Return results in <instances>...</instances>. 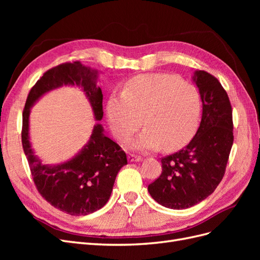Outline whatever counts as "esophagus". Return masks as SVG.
I'll return each instance as SVG.
<instances>
[{
    "label": "esophagus",
    "instance_id": "esophagus-1",
    "mask_svg": "<svg viewBox=\"0 0 260 260\" xmlns=\"http://www.w3.org/2000/svg\"><path fill=\"white\" fill-rule=\"evenodd\" d=\"M128 160L130 161V162H133V161H141L142 160V157L141 156H137V155H133V154H129L128 155Z\"/></svg>",
    "mask_w": 260,
    "mask_h": 260
}]
</instances>
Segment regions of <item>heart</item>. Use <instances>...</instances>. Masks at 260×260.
Returning <instances> with one entry per match:
<instances>
[{
	"instance_id": "b5f03b06",
	"label": "heart",
	"mask_w": 260,
	"mask_h": 260,
	"mask_svg": "<svg viewBox=\"0 0 260 260\" xmlns=\"http://www.w3.org/2000/svg\"><path fill=\"white\" fill-rule=\"evenodd\" d=\"M202 102L198 89L179 78L147 74L132 78L122 93H113L106 102L107 122L114 135L128 139L142 124L146 127L128 147L151 152L185 143L198 127Z\"/></svg>"
}]
</instances>
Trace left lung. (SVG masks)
<instances>
[{"mask_svg":"<svg viewBox=\"0 0 260 260\" xmlns=\"http://www.w3.org/2000/svg\"><path fill=\"white\" fill-rule=\"evenodd\" d=\"M192 80L203 104L199 130L181 151L164 157L161 175L147 187L157 203L171 209L190 208L216 190L233 144L232 108L221 83L204 70H195Z\"/></svg>","mask_w":260,"mask_h":260,"instance_id":"1","label":"left lung"}]
</instances>
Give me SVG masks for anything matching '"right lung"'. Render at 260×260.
<instances>
[{"instance_id":"add662e5","label":"right lung","mask_w":260,"mask_h":260,"mask_svg":"<svg viewBox=\"0 0 260 260\" xmlns=\"http://www.w3.org/2000/svg\"><path fill=\"white\" fill-rule=\"evenodd\" d=\"M99 72L80 61L66 62L48 70L30 90L22 113V148L39 193L52 206L72 216H85L108 202L117 174L127 165L120 146L94 124L91 137L73 158L60 164H44L35 154L29 135L30 111L44 94L62 85L80 88L90 102L94 119L103 118V94L98 85Z\"/></svg>"}]
</instances>
